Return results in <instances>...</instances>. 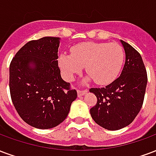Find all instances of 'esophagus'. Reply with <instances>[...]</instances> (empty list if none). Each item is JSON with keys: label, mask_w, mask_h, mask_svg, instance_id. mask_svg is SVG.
<instances>
[{"label": "esophagus", "mask_w": 156, "mask_h": 156, "mask_svg": "<svg viewBox=\"0 0 156 156\" xmlns=\"http://www.w3.org/2000/svg\"><path fill=\"white\" fill-rule=\"evenodd\" d=\"M87 90H78V97H82V96L85 95L87 93Z\"/></svg>", "instance_id": "1"}]
</instances>
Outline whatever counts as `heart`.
<instances>
[{"label":"heart","mask_w":156,"mask_h":156,"mask_svg":"<svg viewBox=\"0 0 156 156\" xmlns=\"http://www.w3.org/2000/svg\"><path fill=\"white\" fill-rule=\"evenodd\" d=\"M124 58V50L118 44L88 41L73 46L71 55H59L58 66L67 81H72L85 67L89 75L83 83L94 79L96 83L107 85L118 76Z\"/></svg>","instance_id":"b5f03b06"}]
</instances>
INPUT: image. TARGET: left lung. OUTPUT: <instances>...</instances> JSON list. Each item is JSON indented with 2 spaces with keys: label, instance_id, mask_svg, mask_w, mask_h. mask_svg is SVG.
Wrapping results in <instances>:
<instances>
[{
  "label": "left lung",
  "instance_id": "obj_1",
  "mask_svg": "<svg viewBox=\"0 0 156 156\" xmlns=\"http://www.w3.org/2000/svg\"><path fill=\"white\" fill-rule=\"evenodd\" d=\"M126 61L119 78L101 88H91L97 104L90 109L94 122L109 131L130 125L142 107L147 84L146 70L139 53L123 40Z\"/></svg>",
  "mask_w": 156,
  "mask_h": 156
}]
</instances>
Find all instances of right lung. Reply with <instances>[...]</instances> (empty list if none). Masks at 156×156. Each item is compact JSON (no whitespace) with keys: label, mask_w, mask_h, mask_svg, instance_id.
<instances>
[{"label":"right lung","mask_w":156,"mask_h":156,"mask_svg":"<svg viewBox=\"0 0 156 156\" xmlns=\"http://www.w3.org/2000/svg\"><path fill=\"white\" fill-rule=\"evenodd\" d=\"M60 38L43 37L26 43L10 64L11 100L31 126L50 129L69 115L76 90L61 78L58 66Z\"/></svg>","instance_id":"1"}]
</instances>
